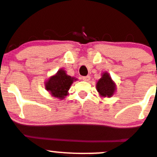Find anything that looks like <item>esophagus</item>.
Here are the masks:
<instances>
[{"instance_id":"1","label":"esophagus","mask_w":157,"mask_h":157,"mask_svg":"<svg viewBox=\"0 0 157 157\" xmlns=\"http://www.w3.org/2000/svg\"><path fill=\"white\" fill-rule=\"evenodd\" d=\"M90 78H91V77L90 76H85V77H83V80H85V81H88L89 80H90Z\"/></svg>"}]
</instances>
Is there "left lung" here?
<instances>
[{
    "instance_id": "left-lung-1",
    "label": "left lung",
    "mask_w": 157,
    "mask_h": 157,
    "mask_svg": "<svg viewBox=\"0 0 157 157\" xmlns=\"http://www.w3.org/2000/svg\"><path fill=\"white\" fill-rule=\"evenodd\" d=\"M96 88L101 96L111 97L115 91V84L108 73H105L96 84Z\"/></svg>"
}]
</instances>
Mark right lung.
I'll use <instances>...</instances> for the list:
<instances>
[{
    "instance_id": "1",
    "label": "right lung",
    "mask_w": 157,
    "mask_h": 157,
    "mask_svg": "<svg viewBox=\"0 0 157 157\" xmlns=\"http://www.w3.org/2000/svg\"><path fill=\"white\" fill-rule=\"evenodd\" d=\"M74 78L68 76L64 70H61L49 79L45 84V87L54 97L63 99L68 94V90Z\"/></svg>"
}]
</instances>
